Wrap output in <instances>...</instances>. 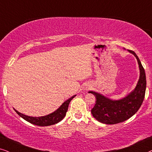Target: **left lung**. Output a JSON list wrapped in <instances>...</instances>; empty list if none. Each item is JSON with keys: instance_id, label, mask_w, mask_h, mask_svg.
Segmentation results:
<instances>
[{"instance_id": "left-lung-1", "label": "left lung", "mask_w": 152, "mask_h": 152, "mask_svg": "<svg viewBox=\"0 0 152 152\" xmlns=\"http://www.w3.org/2000/svg\"><path fill=\"white\" fill-rule=\"evenodd\" d=\"M137 58L140 68V78L136 87L122 99L115 100L106 98L95 91L88 93L95 96L96 101L91 110L93 117L97 121L106 124H116L129 119L140 109L145 98L146 75L140 61L133 51L129 50Z\"/></svg>"}]
</instances>
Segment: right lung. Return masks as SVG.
<instances>
[{
	"label": "right lung",
	"mask_w": 152,
	"mask_h": 152,
	"mask_svg": "<svg viewBox=\"0 0 152 152\" xmlns=\"http://www.w3.org/2000/svg\"><path fill=\"white\" fill-rule=\"evenodd\" d=\"M76 95L72 96L71 98H69L66 101H65L60 107L58 108L56 111H54L52 113L50 114V115L44 116V117H29V116H26L23 114H21L17 110L15 112H17L18 115L22 117L23 119L26 121H28L29 123L34 124V125L39 126H47L54 125L55 124L58 123L65 117L66 115V112L68 111V108L69 103H70L71 100L74 97H75Z\"/></svg>",
	"instance_id": "obj_1"
}]
</instances>
